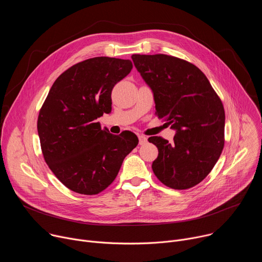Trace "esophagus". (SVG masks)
Wrapping results in <instances>:
<instances>
[{
  "mask_svg": "<svg viewBox=\"0 0 262 262\" xmlns=\"http://www.w3.org/2000/svg\"><path fill=\"white\" fill-rule=\"evenodd\" d=\"M138 137H139V143H140V145H144V144L147 143V138H146L145 136L139 135Z\"/></svg>",
  "mask_w": 262,
  "mask_h": 262,
  "instance_id": "obj_1",
  "label": "esophagus"
}]
</instances>
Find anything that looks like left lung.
Instances as JSON below:
<instances>
[{"mask_svg": "<svg viewBox=\"0 0 262 262\" xmlns=\"http://www.w3.org/2000/svg\"><path fill=\"white\" fill-rule=\"evenodd\" d=\"M132 59L154 93L158 116L175 130L172 143L148 139L159 149L154 173L171 189H190L209 174L222 154L223 103L205 74L190 62L163 54Z\"/></svg>", "mask_w": 262, "mask_h": 262, "instance_id": "1", "label": "left lung"}]
</instances>
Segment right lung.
I'll return each mask as SVG.
<instances>
[{
	"label": "right lung",
	"mask_w": 262,
	"mask_h": 262,
	"mask_svg": "<svg viewBox=\"0 0 262 262\" xmlns=\"http://www.w3.org/2000/svg\"><path fill=\"white\" fill-rule=\"evenodd\" d=\"M130 60L96 57L71 66L53 84L39 112L37 130L46 163L73 192L96 195L116 178L138 145L128 130H102L96 119L111 113V93L130 72Z\"/></svg>",
	"instance_id": "obj_1"
}]
</instances>
